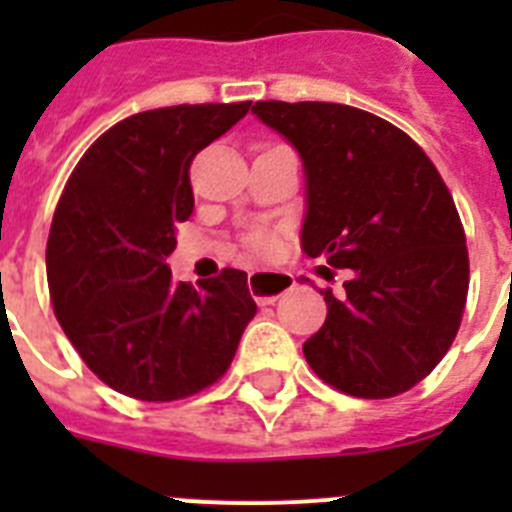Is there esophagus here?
<instances>
[{
    "instance_id": "obj_1",
    "label": "esophagus",
    "mask_w": 512,
    "mask_h": 512,
    "mask_svg": "<svg viewBox=\"0 0 512 512\" xmlns=\"http://www.w3.org/2000/svg\"><path fill=\"white\" fill-rule=\"evenodd\" d=\"M289 287H292V277L284 271H251L248 274V289L259 305H271Z\"/></svg>"
}]
</instances>
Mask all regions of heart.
I'll return each mask as SVG.
<instances>
[{
	"mask_svg": "<svg viewBox=\"0 0 512 512\" xmlns=\"http://www.w3.org/2000/svg\"><path fill=\"white\" fill-rule=\"evenodd\" d=\"M248 243H251V248H256V251L266 248V238H264V235H251V238H248Z\"/></svg>",
	"mask_w": 512,
	"mask_h": 512,
	"instance_id": "b5f03b06",
	"label": "heart"
}]
</instances>
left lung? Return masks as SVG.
<instances>
[{"instance_id": "obj_1", "label": "left lung", "mask_w": 512, "mask_h": 512, "mask_svg": "<svg viewBox=\"0 0 512 512\" xmlns=\"http://www.w3.org/2000/svg\"><path fill=\"white\" fill-rule=\"evenodd\" d=\"M253 115L305 166L302 248L351 269L307 364L366 400L410 390L459 330L469 289L467 238L451 192L423 148L392 122L333 102H256Z\"/></svg>"}]
</instances>
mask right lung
I'll list each match as a JSON object with an SVG mask.
<instances>
[{
  "instance_id": "1",
  "label": "right lung",
  "mask_w": 512,
  "mask_h": 512,
  "mask_svg": "<svg viewBox=\"0 0 512 512\" xmlns=\"http://www.w3.org/2000/svg\"><path fill=\"white\" fill-rule=\"evenodd\" d=\"M251 102L138 112L94 140L69 176L48 235L53 312L107 387L146 402L205 390L228 372L256 315L246 271L171 279L176 225L194 210L192 158Z\"/></svg>"
}]
</instances>
